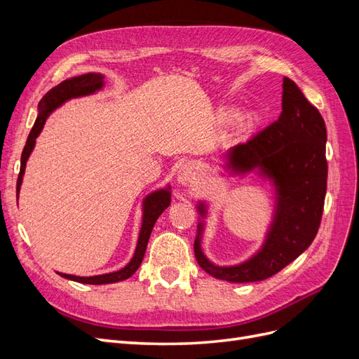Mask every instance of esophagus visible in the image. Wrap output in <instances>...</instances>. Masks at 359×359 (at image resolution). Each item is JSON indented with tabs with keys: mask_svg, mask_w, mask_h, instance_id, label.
I'll use <instances>...</instances> for the list:
<instances>
[{
	"mask_svg": "<svg viewBox=\"0 0 359 359\" xmlns=\"http://www.w3.org/2000/svg\"><path fill=\"white\" fill-rule=\"evenodd\" d=\"M198 178V166L189 163V165H184L178 172V182L184 184V186H189L193 184L194 180Z\"/></svg>",
	"mask_w": 359,
	"mask_h": 359,
	"instance_id": "esophagus-1",
	"label": "esophagus"
}]
</instances>
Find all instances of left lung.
Here are the masks:
<instances>
[{"instance_id": "obj_1", "label": "left lung", "mask_w": 359, "mask_h": 359, "mask_svg": "<svg viewBox=\"0 0 359 359\" xmlns=\"http://www.w3.org/2000/svg\"><path fill=\"white\" fill-rule=\"evenodd\" d=\"M281 109L277 121L227 154V166L233 172L259 168L274 181L276 215L264 247L244 264L217 266L202 253V223L198 226L194 256L199 266L215 278L232 283L269 278L307 250L319 231L328 178L327 127L318 107L289 78L283 79ZM198 208L205 215L203 203Z\"/></svg>"}]
</instances>
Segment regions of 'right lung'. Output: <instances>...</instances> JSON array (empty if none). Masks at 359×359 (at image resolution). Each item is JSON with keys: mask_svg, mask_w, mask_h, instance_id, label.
Listing matches in <instances>:
<instances>
[{"mask_svg": "<svg viewBox=\"0 0 359 359\" xmlns=\"http://www.w3.org/2000/svg\"><path fill=\"white\" fill-rule=\"evenodd\" d=\"M102 86H103V76L102 74L86 73L82 76H76V78L67 79V81L61 82L60 85L53 86V88L50 91H48L45 94V97L40 100L37 119H36L34 126H32V128H31V132L27 139V144L22 151V156H20V170H19V177H18V182H16L18 196H19L20 184H22L27 160L31 154L32 148H34V145H36V137L40 135L43 126H45L48 115L53 109H55V107L61 106L69 99L93 94L94 91L100 90ZM169 205H170V191L168 189L154 191V193H151L149 196H147V199L144 201V220H142V227H140L136 252H135V256L132 257V260H130V262L123 269L115 271V273L93 276V277H78V276L62 274V273H58V274L64 278L78 281V283H86V285H109V283H116V281H121V280L132 277L136 273V269L140 266V264H142L151 231H153V227L160 217V214L165 211Z\"/></svg>", "mask_w": 359, "mask_h": 359, "instance_id": "right-lung-1", "label": "right lung"}]
</instances>
